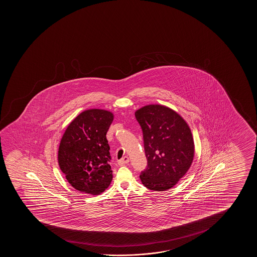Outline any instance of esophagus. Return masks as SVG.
<instances>
[{
    "label": "esophagus",
    "instance_id": "obj_1",
    "mask_svg": "<svg viewBox=\"0 0 257 257\" xmlns=\"http://www.w3.org/2000/svg\"><path fill=\"white\" fill-rule=\"evenodd\" d=\"M128 162H129V158L127 156H124L123 158L120 159V160L117 161V164L119 166H123L128 163Z\"/></svg>",
    "mask_w": 257,
    "mask_h": 257
}]
</instances>
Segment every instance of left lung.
I'll return each instance as SVG.
<instances>
[{"instance_id":"left-lung-1","label":"left lung","mask_w":257,"mask_h":257,"mask_svg":"<svg viewBox=\"0 0 257 257\" xmlns=\"http://www.w3.org/2000/svg\"><path fill=\"white\" fill-rule=\"evenodd\" d=\"M143 133L148 167L141 182L149 190L163 191L174 187L190 169L194 141L183 117L166 106L150 104L135 112Z\"/></svg>"}]
</instances>
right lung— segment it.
Instances as JSON below:
<instances>
[{
	"mask_svg": "<svg viewBox=\"0 0 257 257\" xmlns=\"http://www.w3.org/2000/svg\"><path fill=\"white\" fill-rule=\"evenodd\" d=\"M112 121L109 111L88 109L78 115L63 134L58 162L68 183L79 191L99 195L110 184L111 157L106 134Z\"/></svg>",
	"mask_w": 257,
	"mask_h": 257,
	"instance_id": "obj_1",
	"label": "right lung"
}]
</instances>
